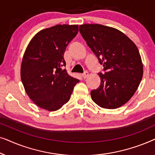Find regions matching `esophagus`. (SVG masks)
Returning <instances> with one entry per match:
<instances>
[{
    "label": "esophagus",
    "mask_w": 155,
    "mask_h": 155,
    "mask_svg": "<svg viewBox=\"0 0 155 155\" xmlns=\"http://www.w3.org/2000/svg\"><path fill=\"white\" fill-rule=\"evenodd\" d=\"M88 75H89V73H88V72H87V71L84 72L83 74H82V78H84V79H85V78H87Z\"/></svg>",
    "instance_id": "1"
}]
</instances>
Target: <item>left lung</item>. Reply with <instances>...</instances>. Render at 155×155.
<instances>
[{
    "mask_svg": "<svg viewBox=\"0 0 155 155\" xmlns=\"http://www.w3.org/2000/svg\"><path fill=\"white\" fill-rule=\"evenodd\" d=\"M80 32L104 66V73H99L100 85L91 91L92 99L104 109L121 107L133 96L143 78L136 45L120 31L104 25H80Z\"/></svg>",
    "mask_w": 155,
    "mask_h": 155,
    "instance_id": "left-lung-1",
    "label": "left lung"
}]
</instances>
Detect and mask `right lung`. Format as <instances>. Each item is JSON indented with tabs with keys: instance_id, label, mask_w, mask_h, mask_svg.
<instances>
[{
	"instance_id": "obj_1",
	"label": "right lung",
	"mask_w": 155,
	"mask_h": 155,
	"mask_svg": "<svg viewBox=\"0 0 155 155\" xmlns=\"http://www.w3.org/2000/svg\"><path fill=\"white\" fill-rule=\"evenodd\" d=\"M78 32V25H58L40 31L27 46L21 65V80L29 98L41 109H61L80 81L63 70L66 65L65 48Z\"/></svg>"
}]
</instances>
